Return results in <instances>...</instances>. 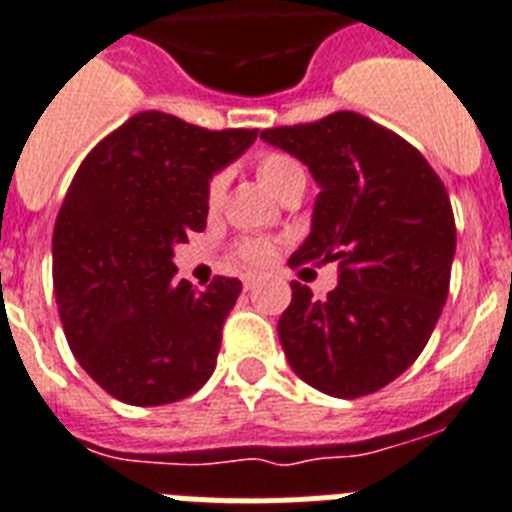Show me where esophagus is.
<instances>
[{
  "instance_id": "1",
  "label": "esophagus",
  "mask_w": 512,
  "mask_h": 512,
  "mask_svg": "<svg viewBox=\"0 0 512 512\" xmlns=\"http://www.w3.org/2000/svg\"><path fill=\"white\" fill-rule=\"evenodd\" d=\"M257 286V278L255 276H244V291H252Z\"/></svg>"
}]
</instances>
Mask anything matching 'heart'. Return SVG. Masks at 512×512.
<instances>
[{
    "label": "heart",
    "instance_id": "obj_1",
    "mask_svg": "<svg viewBox=\"0 0 512 512\" xmlns=\"http://www.w3.org/2000/svg\"><path fill=\"white\" fill-rule=\"evenodd\" d=\"M257 176L260 182L268 187L273 195L286 197L291 192H302L304 184H307V169L302 166V161L289 153H281V150H265L257 156ZM226 187H229V176L218 171L208 179V187H205V205H208L210 213L221 210L223 200H226ZM278 247L268 239H239L234 244V257L242 260L244 265H252V268H265L276 260Z\"/></svg>",
    "mask_w": 512,
    "mask_h": 512
}]
</instances>
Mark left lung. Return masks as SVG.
<instances>
[{
	"instance_id": "left-lung-1",
	"label": "left lung",
	"mask_w": 512,
	"mask_h": 512,
	"mask_svg": "<svg viewBox=\"0 0 512 512\" xmlns=\"http://www.w3.org/2000/svg\"><path fill=\"white\" fill-rule=\"evenodd\" d=\"M260 137L307 163L322 190L289 265L338 263V286L322 302L291 281L278 320L291 369L336 398L375 393L416 362L448 299V190L414 145L356 111Z\"/></svg>"
}]
</instances>
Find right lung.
Listing matches in <instances>:
<instances>
[{"label":"right lung","instance_id":"add662e5","mask_svg":"<svg viewBox=\"0 0 512 512\" xmlns=\"http://www.w3.org/2000/svg\"><path fill=\"white\" fill-rule=\"evenodd\" d=\"M255 137L140 111L80 163L54 223V296L72 354L117 401H182L213 375L242 281L200 291L171 257L208 223L210 176Z\"/></svg>","mask_w":512,"mask_h":512}]
</instances>
